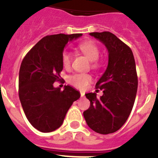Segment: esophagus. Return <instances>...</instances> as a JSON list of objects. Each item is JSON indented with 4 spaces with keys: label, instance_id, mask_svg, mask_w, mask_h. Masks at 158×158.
I'll return each instance as SVG.
<instances>
[{
    "label": "esophagus",
    "instance_id": "obj_1",
    "mask_svg": "<svg viewBox=\"0 0 158 158\" xmlns=\"http://www.w3.org/2000/svg\"><path fill=\"white\" fill-rule=\"evenodd\" d=\"M84 96H85V93H83V92H81V97H83Z\"/></svg>",
    "mask_w": 158,
    "mask_h": 158
}]
</instances>
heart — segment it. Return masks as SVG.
<instances>
[{"mask_svg": "<svg viewBox=\"0 0 158 158\" xmlns=\"http://www.w3.org/2000/svg\"><path fill=\"white\" fill-rule=\"evenodd\" d=\"M78 48L90 61H93L92 67L93 69H97L100 66L97 59L100 57V50L96 43L93 41H85L81 43ZM71 60V53L68 51H64L62 54V63L65 68H69L70 66ZM68 81L70 85L77 89H85L89 84L92 82L93 77L88 73H75L71 75Z\"/></svg>", "mask_w": 158, "mask_h": 158, "instance_id": "obj_1", "label": "heart"}]
</instances>
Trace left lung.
I'll use <instances>...</instances> for the list:
<instances>
[{
  "label": "left lung",
  "mask_w": 158,
  "mask_h": 158,
  "mask_svg": "<svg viewBox=\"0 0 158 158\" xmlns=\"http://www.w3.org/2000/svg\"><path fill=\"white\" fill-rule=\"evenodd\" d=\"M91 36L104 43L108 51V65L96 84L103 96L86 93L90 107L84 111L88 126L102 135L120 129L129 117L138 89V76L131 49L109 31L92 32Z\"/></svg>",
  "instance_id": "8db88e82"
}]
</instances>
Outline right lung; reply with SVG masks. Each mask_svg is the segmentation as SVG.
I'll use <instances>...</instances> for the list:
<instances>
[{"mask_svg":"<svg viewBox=\"0 0 158 158\" xmlns=\"http://www.w3.org/2000/svg\"><path fill=\"white\" fill-rule=\"evenodd\" d=\"M82 34L47 35L38 42L22 61L19 73V97L25 115L38 131L51 132L62 126L80 93L69 85L63 91L53 84L63 69L62 54L68 42Z\"/></svg>","mask_w":158,"mask_h":158,"instance_id":"right-lung-1","label":"right lung"}]
</instances>
